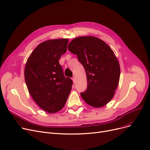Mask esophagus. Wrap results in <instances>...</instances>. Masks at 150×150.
<instances>
[{
    "label": "esophagus",
    "mask_w": 150,
    "mask_h": 150,
    "mask_svg": "<svg viewBox=\"0 0 150 150\" xmlns=\"http://www.w3.org/2000/svg\"><path fill=\"white\" fill-rule=\"evenodd\" d=\"M72 80H73L74 83H75V77H72Z\"/></svg>",
    "instance_id": "1"
}]
</instances>
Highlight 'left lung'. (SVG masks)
<instances>
[{
    "mask_svg": "<svg viewBox=\"0 0 150 150\" xmlns=\"http://www.w3.org/2000/svg\"><path fill=\"white\" fill-rule=\"evenodd\" d=\"M68 49L76 54L87 76V89L81 92L88 105L100 108L114 97L119 82V63L109 45L93 36L76 38L68 45Z\"/></svg>",
    "mask_w": 150,
    "mask_h": 150,
    "instance_id": "left-lung-1",
    "label": "left lung"
}]
</instances>
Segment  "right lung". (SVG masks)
<instances>
[{"mask_svg": "<svg viewBox=\"0 0 150 150\" xmlns=\"http://www.w3.org/2000/svg\"><path fill=\"white\" fill-rule=\"evenodd\" d=\"M67 39H53L38 45L27 61L24 76L28 90L36 104L49 113L64 107L72 80L66 77L59 60L67 51Z\"/></svg>", "mask_w": 150, "mask_h": 150, "instance_id": "1", "label": "right lung"}]
</instances>
